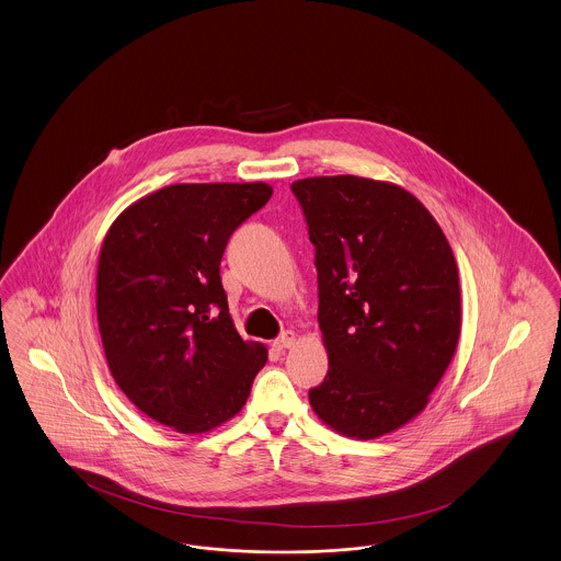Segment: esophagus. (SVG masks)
<instances>
[{
	"label": "esophagus",
	"mask_w": 561,
	"mask_h": 561,
	"mask_svg": "<svg viewBox=\"0 0 561 561\" xmlns=\"http://www.w3.org/2000/svg\"><path fill=\"white\" fill-rule=\"evenodd\" d=\"M296 340H298V337H296L294 332H286V334H282V336L275 340V348H277V351H286V348H291V346L296 344Z\"/></svg>",
	"instance_id": "34e87169"
}]
</instances>
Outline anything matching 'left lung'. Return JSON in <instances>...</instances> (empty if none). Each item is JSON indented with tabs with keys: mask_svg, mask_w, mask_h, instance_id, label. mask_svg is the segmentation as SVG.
<instances>
[{
	"mask_svg": "<svg viewBox=\"0 0 561 561\" xmlns=\"http://www.w3.org/2000/svg\"><path fill=\"white\" fill-rule=\"evenodd\" d=\"M314 244L325 380L309 390L317 417L371 440L415 420L443 380L461 334L459 270L422 202L357 175L291 183Z\"/></svg>",
	"mask_w": 561,
	"mask_h": 561,
	"instance_id": "1",
	"label": "left lung"
}]
</instances>
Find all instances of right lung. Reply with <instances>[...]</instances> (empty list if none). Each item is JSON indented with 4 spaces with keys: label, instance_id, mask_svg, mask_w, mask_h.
Returning <instances> with one entry per match:
<instances>
[{
    "label": "right lung",
    "instance_id": "1",
    "mask_svg": "<svg viewBox=\"0 0 561 561\" xmlns=\"http://www.w3.org/2000/svg\"><path fill=\"white\" fill-rule=\"evenodd\" d=\"M270 183H175L129 204L98 261L95 309L118 388L180 434L224 426L247 404L267 346L242 340L219 265Z\"/></svg>",
    "mask_w": 561,
    "mask_h": 561
}]
</instances>
